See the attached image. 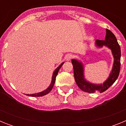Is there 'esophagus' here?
Instances as JSON below:
<instances>
[{
    "label": "esophagus",
    "mask_w": 126,
    "mask_h": 126,
    "mask_svg": "<svg viewBox=\"0 0 126 126\" xmlns=\"http://www.w3.org/2000/svg\"><path fill=\"white\" fill-rule=\"evenodd\" d=\"M73 55H72V54H71V53H69V54H67V55H65V59L66 61H70V60L73 59Z\"/></svg>",
    "instance_id": "esophagus-1"
}]
</instances>
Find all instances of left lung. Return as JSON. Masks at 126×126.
Segmentation results:
<instances>
[{
    "label": "left lung",
    "mask_w": 126,
    "mask_h": 126,
    "mask_svg": "<svg viewBox=\"0 0 126 126\" xmlns=\"http://www.w3.org/2000/svg\"><path fill=\"white\" fill-rule=\"evenodd\" d=\"M96 47L102 48L105 46L111 50L113 57V64L112 71L107 79L103 84H94L90 83L84 78V65L81 61L72 59L71 62L74 68V76L76 83L78 87L83 92L87 93H100L106 91L114 83L119 75L121 69V48L118 43L116 37L111 31L106 29V36L105 40H96L95 42Z\"/></svg>",
    "instance_id": "obj_1"
}]
</instances>
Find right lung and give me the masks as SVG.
Wrapping results in <instances>:
<instances>
[{
    "mask_svg": "<svg viewBox=\"0 0 126 126\" xmlns=\"http://www.w3.org/2000/svg\"><path fill=\"white\" fill-rule=\"evenodd\" d=\"M64 62H62V64H61V65H59V66L55 70V71H53V75H52V81H51V83H50V84L49 86H48V87L46 89V90H43V92H39V93H33V94H26V95H28V96H44V95H45V94H48V93H49L51 90H52V89L53 88V85H54V84H55V78H56V76H57V74H58V72H59L60 68H61V67H62V65H63V64H64Z\"/></svg>",
    "mask_w": 126,
    "mask_h": 126,
    "instance_id": "add662e5",
    "label": "right lung"
}]
</instances>
